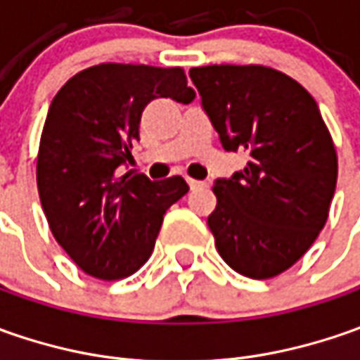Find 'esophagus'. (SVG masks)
<instances>
[{
    "mask_svg": "<svg viewBox=\"0 0 360 360\" xmlns=\"http://www.w3.org/2000/svg\"><path fill=\"white\" fill-rule=\"evenodd\" d=\"M188 186L194 190V188L204 186V182H200V180H194V178H188Z\"/></svg>",
    "mask_w": 360,
    "mask_h": 360,
    "instance_id": "34e87169",
    "label": "esophagus"
}]
</instances>
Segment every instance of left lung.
<instances>
[{
  "label": "left lung",
  "mask_w": 360,
  "mask_h": 360,
  "mask_svg": "<svg viewBox=\"0 0 360 360\" xmlns=\"http://www.w3.org/2000/svg\"><path fill=\"white\" fill-rule=\"evenodd\" d=\"M190 77L244 170L216 180L208 216L218 255L248 278L288 270L316 240L337 186V150L321 110L297 79L266 65H202Z\"/></svg>",
  "instance_id": "8db88e82"
}]
</instances>
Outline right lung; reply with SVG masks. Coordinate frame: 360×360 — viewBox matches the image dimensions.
Instances as JSON below:
<instances>
[{"label":"right lung","mask_w":360,"mask_h":360,"mask_svg":"<svg viewBox=\"0 0 360 360\" xmlns=\"http://www.w3.org/2000/svg\"><path fill=\"white\" fill-rule=\"evenodd\" d=\"M182 68L100 63L70 77L51 100L37 152V190L53 238L86 274L118 281L150 258L166 210L186 180L120 176L156 98L190 104Z\"/></svg>","instance_id":"obj_1"}]
</instances>
